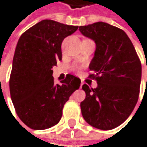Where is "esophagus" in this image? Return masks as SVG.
<instances>
[{"mask_svg": "<svg viewBox=\"0 0 147 147\" xmlns=\"http://www.w3.org/2000/svg\"><path fill=\"white\" fill-rule=\"evenodd\" d=\"M83 84H84V83H83V82H82V83H81V87H82V86H83Z\"/></svg>", "mask_w": 147, "mask_h": 147, "instance_id": "esophagus-1", "label": "esophagus"}]
</instances>
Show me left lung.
Masks as SVG:
<instances>
[{"mask_svg": "<svg viewBox=\"0 0 147 147\" xmlns=\"http://www.w3.org/2000/svg\"><path fill=\"white\" fill-rule=\"evenodd\" d=\"M80 32L96 43L89 78L98 86L84 84L86 97L81 102L84 120L100 130H111L124 123L139 99L141 63L134 46L122 29L106 22L80 26Z\"/></svg>", "mask_w": 147, "mask_h": 147, "instance_id": "8db88e82", "label": "left lung"}]
</instances>
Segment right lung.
Instances as JSON below:
<instances>
[{
  "mask_svg": "<svg viewBox=\"0 0 147 147\" xmlns=\"http://www.w3.org/2000/svg\"><path fill=\"white\" fill-rule=\"evenodd\" d=\"M78 26L42 20L21 36L9 78L10 96L20 119L29 128L44 130L56 125L71 94L81 80L68 74L61 84L52 68L62 60L61 45Z\"/></svg>",
  "mask_w": 147,
  "mask_h": 147,
  "instance_id": "1",
  "label": "right lung"
}]
</instances>
